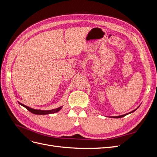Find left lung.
I'll return each instance as SVG.
<instances>
[{
	"instance_id": "1",
	"label": "left lung",
	"mask_w": 157,
	"mask_h": 157,
	"mask_svg": "<svg viewBox=\"0 0 157 157\" xmlns=\"http://www.w3.org/2000/svg\"><path fill=\"white\" fill-rule=\"evenodd\" d=\"M136 109H135V110H134V111H132V112H130V113H127V114H125V115H121V116H117V117H112L113 118H122V117H124V116H126V115H128V114H130V113H133V112H134Z\"/></svg>"
}]
</instances>
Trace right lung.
Instances as JSON below:
<instances>
[{"instance_id":"1","label":"right lung","mask_w":157,"mask_h":157,"mask_svg":"<svg viewBox=\"0 0 157 157\" xmlns=\"http://www.w3.org/2000/svg\"><path fill=\"white\" fill-rule=\"evenodd\" d=\"M20 105H21L22 106H23L24 107H25L28 111H30L31 113H33V114H36V115H48V114H52V113H55L58 112L59 111H60L62 107H59L58 108H56L55 109H52V110H48V111H42V110H36V109H32L30 108L29 107H27L25 105H23L22 103H20Z\"/></svg>"}]
</instances>
